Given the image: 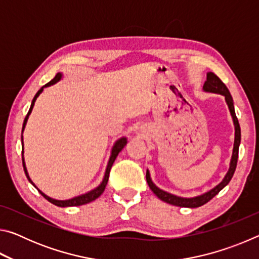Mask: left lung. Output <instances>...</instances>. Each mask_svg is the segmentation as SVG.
<instances>
[{
  "mask_svg": "<svg viewBox=\"0 0 259 259\" xmlns=\"http://www.w3.org/2000/svg\"><path fill=\"white\" fill-rule=\"evenodd\" d=\"M203 90L207 91V93H213V94H221L225 97V100L227 105H229L231 115L233 117V122H234V126H235V138H234V147H233V154H232V159H231V164H230V169L227 171L225 178L223 179V182L221 184L210 190L209 192L204 193L202 195L195 196V198H181V196H176L174 194H170V193H166L164 191L160 190L159 187H156L153 182L151 181L150 177V172L148 170L146 171V181L148 186H150L153 193L159 198L160 200L164 201V202L172 204V205H177V207H183V208H198L201 207V205L205 204L209 202L213 196H216L219 192H221L223 188H224L227 184L230 183V181L233 177L235 168H236V163H238V156H239V145L241 142V129H240V124L238 121V117L235 115V111H234V105H233V98L230 94L227 87L223 83V81L219 78L216 74H213L212 72H209L207 74V81L204 82L203 84Z\"/></svg>",
  "mask_w": 259,
  "mask_h": 259,
  "instance_id": "8db88e82",
  "label": "left lung"
}]
</instances>
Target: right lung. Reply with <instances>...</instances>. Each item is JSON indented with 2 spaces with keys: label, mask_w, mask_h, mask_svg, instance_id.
Instances as JSON below:
<instances>
[{
  "label": "right lung",
  "mask_w": 259,
  "mask_h": 259,
  "mask_svg": "<svg viewBox=\"0 0 259 259\" xmlns=\"http://www.w3.org/2000/svg\"><path fill=\"white\" fill-rule=\"evenodd\" d=\"M60 78H61V74H60V73H57V75H56L54 78H52V80H51L50 82H48L45 87H42L41 89L37 91L36 95L34 96V98H33V100H32V105H30L29 111H28L27 115H26L25 120H24L23 131H24V129H25L26 123H27V120H28L29 114L32 113V109H33L34 104H35V100H36V98L38 97V96H40V94L43 91V88L55 84V83L58 82V81L60 80ZM21 142H23V137H21ZM125 145H126V138H121V139L117 140V142H116L115 144H114L113 150H112V154H111V157H109V161H108V164H107V168H106V172H105V176H104L103 182H102V184H100V185H99L98 187H96L95 190L88 192V193H85V194H83V195L76 196V198H73V199H71V200H64V201L51 199V198H49V196H47V195L45 194V193H42L40 190H38V192H40L41 194H42L43 196H45V198H46L48 201H49V202L54 203L55 205H58V207H74V205H82V204L93 202L94 200L99 198V196L103 194V192L105 191V187H106V185H107L108 177H109V171H111V168H112V165H113V163H114V161H115L117 154H119V153L122 151V148H123ZM21 154H23V166H24L25 174H26V176H27L28 181L33 184V182L30 181V178H29V176H28L27 169H26V165H25V162H24V143H23V152H21ZM33 185H34V184H33ZM34 186H35V185H34Z\"/></svg>",
  "instance_id": "obj_1"
}]
</instances>
